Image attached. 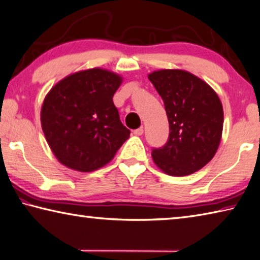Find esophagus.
<instances>
[{"instance_id": "obj_1", "label": "esophagus", "mask_w": 260, "mask_h": 260, "mask_svg": "<svg viewBox=\"0 0 260 260\" xmlns=\"http://www.w3.org/2000/svg\"><path fill=\"white\" fill-rule=\"evenodd\" d=\"M133 133L135 134V135H142L143 134V127H140V128H136V129H134L133 131Z\"/></svg>"}]
</instances>
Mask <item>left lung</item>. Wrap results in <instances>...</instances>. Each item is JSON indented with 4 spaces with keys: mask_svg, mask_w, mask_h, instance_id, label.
<instances>
[{
    "mask_svg": "<svg viewBox=\"0 0 260 260\" xmlns=\"http://www.w3.org/2000/svg\"><path fill=\"white\" fill-rule=\"evenodd\" d=\"M149 79L162 99L169 122L166 144L152 149L153 161L168 175H190L206 166L218 149L224 121L219 98L208 84L184 70H158Z\"/></svg>",
    "mask_w": 260,
    "mask_h": 260,
    "instance_id": "left-lung-1",
    "label": "left lung"
}]
</instances>
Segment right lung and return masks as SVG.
<instances>
[{
  "label": "right lung",
  "instance_id": "right-lung-1",
  "mask_svg": "<svg viewBox=\"0 0 260 260\" xmlns=\"http://www.w3.org/2000/svg\"><path fill=\"white\" fill-rule=\"evenodd\" d=\"M121 77L105 69L63 78L46 95L42 128L59 161L78 172L105 166L129 138L112 101Z\"/></svg>",
  "mask_w": 260,
  "mask_h": 260
}]
</instances>
